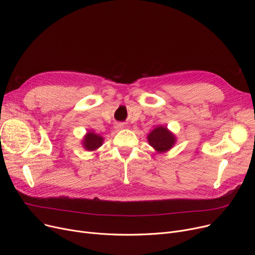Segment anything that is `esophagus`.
<instances>
[{
  "label": "esophagus",
  "instance_id": "34e87169",
  "mask_svg": "<svg viewBox=\"0 0 255 255\" xmlns=\"http://www.w3.org/2000/svg\"><path fill=\"white\" fill-rule=\"evenodd\" d=\"M126 126H125V124H123V123H119V124H117L116 125V128L117 129H124Z\"/></svg>",
  "mask_w": 255,
  "mask_h": 255
}]
</instances>
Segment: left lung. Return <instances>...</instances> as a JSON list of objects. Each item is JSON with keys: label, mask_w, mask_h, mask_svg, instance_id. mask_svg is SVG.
Masks as SVG:
<instances>
[{"label": "left lung", "mask_w": 255, "mask_h": 255, "mask_svg": "<svg viewBox=\"0 0 255 255\" xmlns=\"http://www.w3.org/2000/svg\"><path fill=\"white\" fill-rule=\"evenodd\" d=\"M149 144L157 153H165L169 151L177 142V137L165 126H156L146 136Z\"/></svg>", "instance_id": "1"}]
</instances>
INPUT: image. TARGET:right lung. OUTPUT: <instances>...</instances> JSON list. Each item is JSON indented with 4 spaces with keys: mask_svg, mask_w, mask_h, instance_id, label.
<instances>
[{
    "mask_svg": "<svg viewBox=\"0 0 255 255\" xmlns=\"http://www.w3.org/2000/svg\"><path fill=\"white\" fill-rule=\"evenodd\" d=\"M103 141L104 138L100 134H97V133L90 130L86 133L83 140L80 142H82V145L84 146L85 150L89 152H94L100 148Z\"/></svg>",
    "mask_w": 255,
    "mask_h": 255,
    "instance_id": "right-lung-1",
    "label": "right lung"
}]
</instances>
